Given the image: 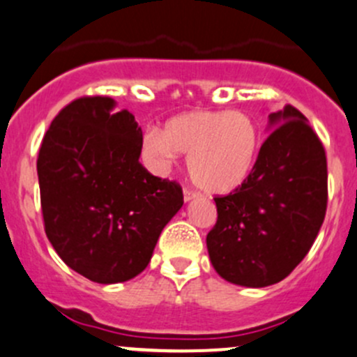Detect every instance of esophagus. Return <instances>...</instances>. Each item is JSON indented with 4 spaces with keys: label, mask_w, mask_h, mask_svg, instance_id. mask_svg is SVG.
I'll use <instances>...</instances> for the list:
<instances>
[{
    "label": "esophagus",
    "mask_w": 357,
    "mask_h": 357,
    "mask_svg": "<svg viewBox=\"0 0 357 357\" xmlns=\"http://www.w3.org/2000/svg\"><path fill=\"white\" fill-rule=\"evenodd\" d=\"M195 199H199V193L190 192V190H185V202H192Z\"/></svg>",
    "instance_id": "esophagus-1"
}]
</instances>
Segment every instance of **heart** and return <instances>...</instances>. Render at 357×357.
<instances>
[{"instance_id":"obj_1","label":"heart","mask_w":357,"mask_h":357,"mask_svg":"<svg viewBox=\"0 0 357 357\" xmlns=\"http://www.w3.org/2000/svg\"><path fill=\"white\" fill-rule=\"evenodd\" d=\"M146 146L162 162L188 155L192 181L208 195H226L247 181L261 152L259 126L245 112L192 110L152 129Z\"/></svg>"}]
</instances>
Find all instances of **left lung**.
<instances>
[{
    "label": "left lung",
    "mask_w": 357,
    "mask_h": 357,
    "mask_svg": "<svg viewBox=\"0 0 357 357\" xmlns=\"http://www.w3.org/2000/svg\"><path fill=\"white\" fill-rule=\"evenodd\" d=\"M271 135L240 188L215 197L218 221L207 235L221 278L262 289L290 275L323 225L328 172L321 142L291 105L269 114Z\"/></svg>",
    "instance_id": "8db88e82"
}]
</instances>
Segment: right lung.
Instances as JSON below:
<instances>
[{
    "label": "right lung",
    "mask_w": 357,
    "mask_h": 357,
    "mask_svg": "<svg viewBox=\"0 0 357 357\" xmlns=\"http://www.w3.org/2000/svg\"><path fill=\"white\" fill-rule=\"evenodd\" d=\"M109 96H82L53 119L38 157L45 231L63 262L91 282L121 283L149 266L183 205L178 183L142 164L135 115Z\"/></svg>",
    "instance_id": "obj_1"
}]
</instances>
